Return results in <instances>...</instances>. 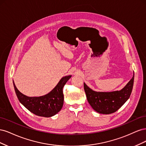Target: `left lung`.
Instances as JSON below:
<instances>
[{"instance_id": "8db88e82", "label": "left lung", "mask_w": 146, "mask_h": 146, "mask_svg": "<svg viewBox=\"0 0 146 146\" xmlns=\"http://www.w3.org/2000/svg\"><path fill=\"white\" fill-rule=\"evenodd\" d=\"M134 82L133 77L122 90L111 92H98L92 90L84 83L88 102L96 112L109 114L116 111L129 99Z\"/></svg>"}]
</instances>
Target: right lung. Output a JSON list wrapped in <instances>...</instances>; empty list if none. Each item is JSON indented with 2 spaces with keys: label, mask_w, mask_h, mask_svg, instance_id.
<instances>
[{
  "label": "right lung",
  "mask_w": 146,
  "mask_h": 146,
  "mask_svg": "<svg viewBox=\"0 0 146 146\" xmlns=\"http://www.w3.org/2000/svg\"><path fill=\"white\" fill-rule=\"evenodd\" d=\"M66 76L61 78L56 86L48 94L39 97H29L17 90L13 81L16 94L21 104L35 115L50 117L55 115L61 110L64 102L63 88L70 78Z\"/></svg>",
  "instance_id": "add662e5"
}]
</instances>
